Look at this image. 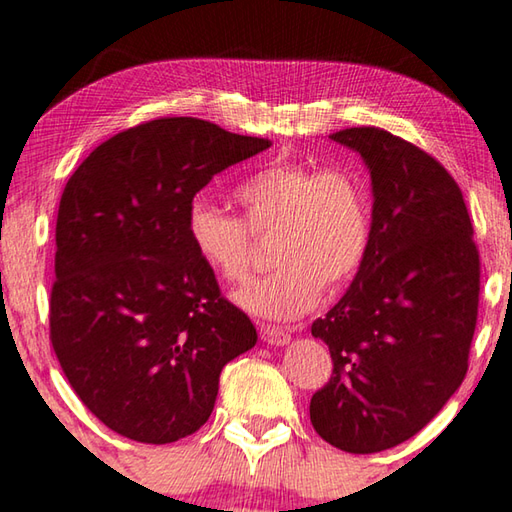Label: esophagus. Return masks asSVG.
Here are the masks:
<instances>
[{
  "mask_svg": "<svg viewBox=\"0 0 512 512\" xmlns=\"http://www.w3.org/2000/svg\"><path fill=\"white\" fill-rule=\"evenodd\" d=\"M259 336H262V340L273 347L286 345V342L291 340V333L284 331L282 327H275V324H264V322L259 324Z\"/></svg>",
  "mask_w": 512,
  "mask_h": 512,
  "instance_id": "1",
  "label": "esophagus"
}]
</instances>
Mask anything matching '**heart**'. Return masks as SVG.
<instances>
[{
    "mask_svg": "<svg viewBox=\"0 0 512 512\" xmlns=\"http://www.w3.org/2000/svg\"><path fill=\"white\" fill-rule=\"evenodd\" d=\"M232 197L244 219L197 199L188 212L192 250L228 284L253 268V235H271V273L237 291L244 309L291 320L313 309L324 286L336 291L365 264L374 235L367 179L347 165L273 159L250 172Z\"/></svg>",
    "mask_w": 512,
    "mask_h": 512,
    "instance_id": "obj_1",
    "label": "heart"
}]
</instances>
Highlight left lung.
<instances>
[{"mask_svg":"<svg viewBox=\"0 0 512 512\" xmlns=\"http://www.w3.org/2000/svg\"><path fill=\"white\" fill-rule=\"evenodd\" d=\"M329 138L369 167L374 235L349 291L311 324L333 374L309 412L333 448L371 454L421 432L466 378L481 262L461 188L434 156L380 127Z\"/></svg>","mask_w":512,"mask_h":512,"instance_id":"8db88e82","label":"left lung"}]
</instances>
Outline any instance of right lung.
Masks as SVG:
<instances>
[{
	"instance_id": "add662e5",
	"label": "right lung",
	"mask_w": 512,
	"mask_h": 512,
	"mask_svg": "<svg viewBox=\"0 0 512 512\" xmlns=\"http://www.w3.org/2000/svg\"><path fill=\"white\" fill-rule=\"evenodd\" d=\"M271 141L208 120L154 118L98 145L64 185L49 338L109 430L163 445L208 421L226 362L255 347L188 237L194 194Z\"/></svg>"
}]
</instances>
